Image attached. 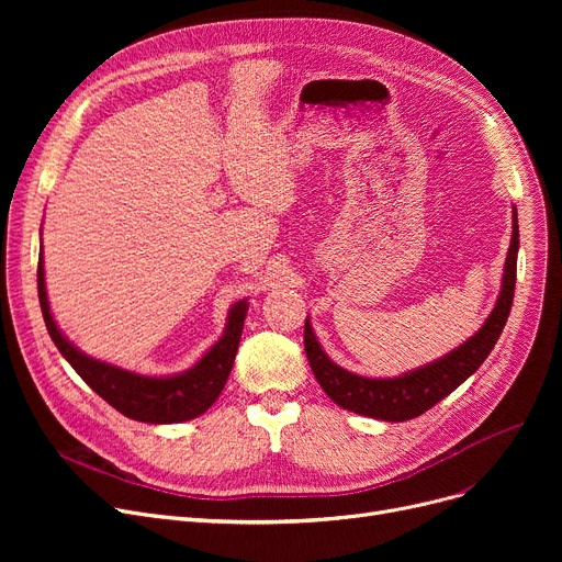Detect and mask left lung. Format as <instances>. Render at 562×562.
Wrapping results in <instances>:
<instances>
[{"label": "left lung", "instance_id": "8db88e82", "mask_svg": "<svg viewBox=\"0 0 562 562\" xmlns=\"http://www.w3.org/2000/svg\"><path fill=\"white\" fill-rule=\"evenodd\" d=\"M517 250H519V225L517 210L513 206V236L510 248L501 278V291L494 310L485 318L481 330L471 335L464 344L447 352L430 364H424L415 371H407L396 378H364L344 367L335 364L326 350L321 348L310 316L305 318V352L314 378L339 407L356 412L380 422H407L424 415L426 409L447 398L453 390L474 373L492 352L501 333L508 321L513 299H515V280H517Z\"/></svg>", "mask_w": 562, "mask_h": 562}]
</instances>
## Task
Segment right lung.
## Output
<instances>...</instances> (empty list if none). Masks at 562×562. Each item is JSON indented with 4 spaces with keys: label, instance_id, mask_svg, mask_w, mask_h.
Segmentation results:
<instances>
[{
    "label": "right lung",
    "instance_id": "obj_1",
    "mask_svg": "<svg viewBox=\"0 0 562 562\" xmlns=\"http://www.w3.org/2000/svg\"><path fill=\"white\" fill-rule=\"evenodd\" d=\"M38 301L52 341L58 352L70 362L81 380L100 394L121 415L143 424H180L200 417L221 396L229 378L236 348H239L244 321L248 314V301L234 303L227 312V323L221 339L187 371L172 375H143L115 364L95 360L81 352L61 330L49 312L45 291L43 266V239L38 257Z\"/></svg>",
    "mask_w": 562,
    "mask_h": 562
}]
</instances>
